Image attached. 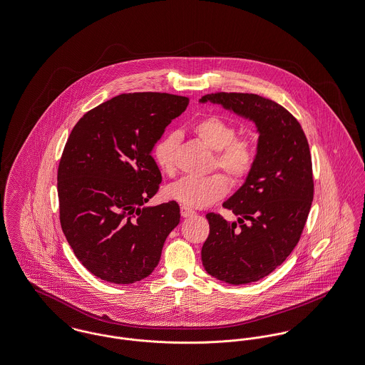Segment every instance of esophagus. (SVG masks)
<instances>
[{
    "label": "esophagus",
    "instance_id": "1",
    "mask_svg": "<svg viewBox=\"0 0 365 365\" xmlns=\"http://www.w3.org/2000/svg\"><path fill=\"white\" fill-rule=\"evenodd\" d=\"M180 214L183 217H192L195 215L193 210H190V208H187V207H180Z\"/></svg>",
    "mask_w": 365,
    "mask_h": 365
}]
</instances>
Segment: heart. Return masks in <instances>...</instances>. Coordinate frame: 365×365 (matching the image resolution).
<instances>
[{"instance_id": "obj_1", "label": "heart", "mask_w": 365, "mask_h": 365, "mask_svg": "<svg viewBox=\"0 0 365 365\" xmlns=\"http://www.w3.org/2000/svg\"><path fill=\"white\" fill-rule=\"evenodd\" d=\"M193 132L207 148L215 151L216 168L225 172L232 182L244 180L252 171L255 164L254 142L250 138H236V127L229 121L210 115L200 120ZM179 142L180 133L171 130L154 146V160L164 173L172 175L175 172ZM227 187V179L220 173H214L205 178H182L165 187V195L187 208H205L220 200Z\"/></svg>"}]
</instances>
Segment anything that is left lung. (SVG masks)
Instances as JSON below:
<instances>
[{
	"label": "left lung",
	"mask_w": 365,
	"mask_h": 365,
	"mask_svg": "<svg viewBox=\"0 0 365 365\" xmlns=\"http://www.w3.org/2000/svg\"><path fill=\"white\" fill-rule=\"evenodd\" d=\"M198 102L219 105L257 128L254 168L223 202L237 222L207 215L210 236L201 250L208 274L250 284L277 269L299 241L314 190L309 143L288 110L255 93L217 92Z\"/></svg>",
	"instance_id": "left-lung-1"
}]
</instances>
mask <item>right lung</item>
I'll return each mask as SVG.
<instances>
[{
    "instance_id": "add662e5",
    "label": "right lung",
    "mask_w": 365,
    "mask_h": 365,
    "mask_svg": "<svg viewBox=\"0 0 365 365\" xmlns=\"http://www.w3.org/2000/svg\"><path fill=\"white\" fill-rule=\"evenodd\" d=\"M187 103L170 93H123L71 130L58 170L61 225L93 276L132 284L158 264L180 208L175 201L145 205L161 183L151 151Z\"/></svg>"
}]
</instances>
